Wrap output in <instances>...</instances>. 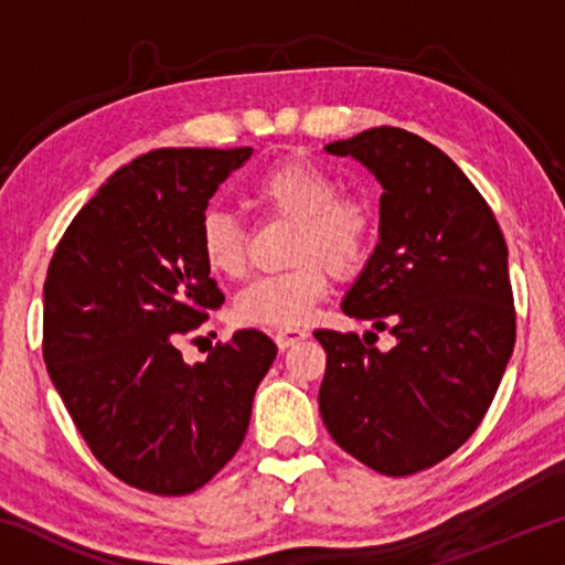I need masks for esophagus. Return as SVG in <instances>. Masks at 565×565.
Returning <instances> with one entry per match:
<instances>
[{
    "mask_svg": "<svg viewBox=\"0 0 565 565\" xmlns=\"http://www.w3.org/2000/svg\"><path fill=\"white\" fill-rule=\"evenodd\" d=\"M306 337H309V333H306V329H276L274 331V341H276V347H279L281 351L294 347V343L303 341Z\"/></svg>",
    "mask_w": 565,
    "mask_h": 565,
    "instance_id": "obj_1",
    "label": "esophagus"
}]
</instances>
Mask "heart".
<instances>
[{
    "instance_id": "heart-1",
    "label": "heart",
    "mask_w": 565,
    "mask_h": 565,
    "mask_svg": "<svg viewBox=\"0 0 565 565\" xmlns=\"http://www.w3.org/2000/svg\"><path fill=\"white\" fill-rule=\"evenodd\" d=\"M252 199L266 212L294 222V266L259 276L234 299V319L244 327H303L329 291V269L349 276L366 262L376 214L366 196L339 191L327 169L306 159H281L252 184ZM199 254L206 269L226 279L246 271V234L226 212H206L199 222Z\"/></svg>"
}]
</instances>
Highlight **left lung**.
<instances>
[{"label": "left lung", "instance_id": "left-lung-1", "mask_svg": "<svg viewBox=\"0 0 565 565\" xmlns=\"http://www.w3.org/2000/svg\"><path fill=\"white\" fill-rule=\"evenodd\" d=\"M327 151L384 186L379 244L341 309L394 333L396 347L313 331L327 351L319 411L343 451L411 476L471 438L501 384L515 343L509 248L478 189L416 134L376 127Z\"/></svg>", "mask_w": 565, "mask_h": 565}]
</instances>
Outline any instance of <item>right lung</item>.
<instances>
[{
  "label": "right lung",
  "mask_w": 565,
  "mask_h": 565,
  "mask_svg": "<svg viewBox=\"0 0 565 565\" xmlns=\"http://www.w3.org/2000/svg\"><path fill=\"white\" fill-rule=\"evenodd\" d=\"M238 149H157L121 167L66 226L44 281V363L97 461L119 481L184 495L242 446L276 359L264 331L181 356L224 294L199 254V222Z\"/></svg>",
  "instance_id": "1"
}]
</instances>
